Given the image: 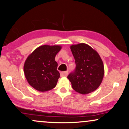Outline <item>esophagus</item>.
Wrapping results in <instances>:
<instances>
[{"mask_svg": "<svg viewBox=\"0 0 129 129\" xmlns=\"http://www.w3.org/2000/svg\"><path fill=\"white\" fill-rule=\"evenodd\" d=\"M68 74V71H62L61 73V77H67Z\"/></svg>", "mask_w": 129, "mask_h": 129, "instance_id": "1", "label": "esophagus"}]
</instances>
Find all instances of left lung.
Instances as JSON below:
<instances>
[{
    "label": "left lung",
    "instance_id": "1",
    "mask_svg": "<svg viewBox=\"0 0 129 129\" xmlns=\"http://www.w3.org/2000/svg\"><path fill=\"white\" fill-rule=\"evenodd\" d=\"M76 67L67 78L73 89L81 94L93 92L100 86L104 75L103 62L96 50L84 43L72 45Z\"/></svg>",
    "mask_w": 129,
    "mask_h": 129
}]
</instances>
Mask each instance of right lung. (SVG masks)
Here are the masks:
<instances>
[{
	"mask_svg": "<svg viewBox=\"0 0 129 129\" xmlns=\"http://www.w3.org/2000/svg\"><path fill=\"white\" fill-rule=\"evenodd\" d=\"M61 49L60 46H41L26 59L24 74L28 83L37 90L45 92L56 86L60 74L55 58Z\"/></svg>",
	"mask_w": 129,
	"mask_h": 129,
	"instance_id": "obj_1",
	"label": "right lung"
}]
</instances>
